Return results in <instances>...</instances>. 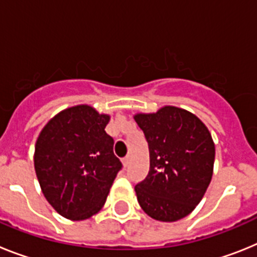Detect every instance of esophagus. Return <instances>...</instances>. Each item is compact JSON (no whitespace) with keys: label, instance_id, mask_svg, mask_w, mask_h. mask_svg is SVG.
Returning <instances> with one entry per match:
<instances>
[{"label":"esophagus","instance_id":"1","mask_svg":"<svg viewBox=\"0 0 257 257\" xmlns=\"http://www.w3.org/2000/svg\"><path fill=\"white\" fill-rule=\"evenodd\" d=\"M122 162H123V166H124V167H127V166L130 165V156L124 157L123 160H122Z\"/></svg>","mask_w":257,"mask_h":257}]
</instances>
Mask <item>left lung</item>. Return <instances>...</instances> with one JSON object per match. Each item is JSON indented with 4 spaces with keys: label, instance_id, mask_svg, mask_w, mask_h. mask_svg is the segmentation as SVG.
I'll return each instance as SVG.
<instances>
[{
    "label": "left lung",
    "instance_id": "obj_1",
    "mask_svg": "<svg viewBox=\"0 0 257 257\" xmlns=\"http://www.w3.org/2000/svg\"><path fill=\"white\" fill-rule=\"evenodd\" d=\"M134 118L151 158L147 178L135 185L140 207L152 219L178 221L196 208L210 185L215 161L210 131L198 117L176 106Z\"/></svg>",
    "mask_w": 257,
    "mask_h": 257
}]
</instances>
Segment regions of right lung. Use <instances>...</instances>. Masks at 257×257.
Returning <instances> with one entry per match:
<instances>
[{
  "mask_svg": "<svg viewBox=\"0 0 257 257\" xmlns=\"http://www.w3.org/2000/svg\"><path fill=\"white\" fill-rule=\"evenodd\" d=\"M108 114L90 105L64 109L42 128L35 170L45 198L61 216L86 220L101 210L121 161L105 133Z\"/></svg>",
  "mask_w": 257,
  "mask_h": 257,
  "instance_id": "obj_1",
  "label": "right lung"
}]
</instances>
